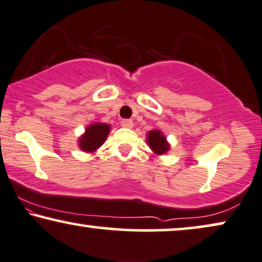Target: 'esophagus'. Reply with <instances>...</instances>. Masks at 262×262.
Wrapping results in <instances>:
<instances>
[{"mask_svg": "<svg viewBox=\"0 0 262 262\" xmlns=\"http://www.w3.org/2000/svg\"><path fill=\"white\" fill-rule=\"evenodd\" d=\"M133 121L132 120H122L121 121V125L122 127H124V128H132L133 127Z\"/></svg>", "mask_w": 262, "mask_h": 262, "instance_id": "1", "label": "esophagus"}]
</instances>
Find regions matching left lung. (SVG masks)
Here are the masks:
<instances>
[{
  "mask_svg": "<svg viewBox=\"0 0 262 262\" xmlns=\"http://www.w3.org/2000/svg\"><path fill=\"white\" fill-rule=\"evenodd\" d=\"M147 144L149 146V148L158 156H162L164 153H166L170 148V145L167 144L166 138L164 137V134L160 130H158V129H157V130L148 132Z\"/></svg>",
  "mask_w": 262,
  "mask_h": 262,
  "instance_id": "left-lung-1",
  "label": "left lung"
}]
</instances>
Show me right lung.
Returning a JSON list of instances; mask_svg holds the SVG:
<instances>
[{
	"mask_svg": "<svg viewBox=\"0 0 262 262\" xmlns=\"http://www.w3.org/2000/svg\"><path fill=\"white\" fill-rule=\"evenodd\" d=\"M110 133V125L106 123H92L85 129L79 139V146L85 152H95L104 144L107 134Z\"/></svg>",
	"mask_w": 262,
	"mask_h": 262,
	"instance_id": "right-lung-1",
	"label": "right lung"
}]
</instances>
